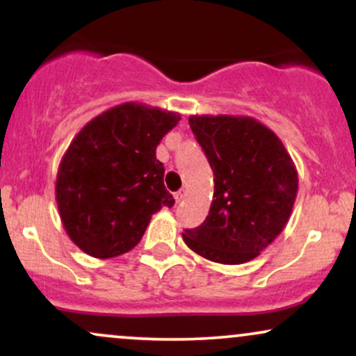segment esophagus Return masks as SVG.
I'll return each instance as SVG.
<instances>
[{"label":"esophagus","instance_id":"obj_1","mask_svg":"<svg viewBox=\"0 0 356 356\" xmlns=\"http://www.w3.org/2000/svg\"><path fill=\"white\" fill-rule=\"evenodd\" d=\"M186 195H187V191L186 189H181V191L175 192L174 197H175V201H177V202H182L184 199H186Z\"/></svg>","mask_w":356,"mask_h":356}]
</instances>
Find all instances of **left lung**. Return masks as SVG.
Segmentation results:
<instances>
[{
    "label": "left lung",
    "instance_id": "obj_1",
    "mask_svg": "<svg viewBox=\"0 0 356 356\" xmlns=\"http://www.w3.org/2000/svg\"><path fill=\"white\" fill-rule=\"evenodd\" d=\"M189 125L214 172V195L209 216L182 232L184 243L214 263H248L291 216L295 162L280 137L252 117L191 115Z\"/></svg>",
    "mask_w": 356,
    "mask_h": 356
}]
</instances>
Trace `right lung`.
I'll return each mask as SVG.
<instances>
[{
	"label": "right lung",
	"mask_w": 356,
	"mask_h": 356,
	"mask_svg": "<svg viewBox=\"0 0 356 356\" xmlns=\"http://www.w3.org/2000/svg\"><path fill=\"white\" fill-rule=\"evenodd\" d=\"M179 120L177 112L127 102L76 134L60 162L55 195L65 231L81 251L99 259L124 254L152 214L174 206L155 149Z\"/></svg>",
	"instance_id": "obj_1"
}]
</instances>
